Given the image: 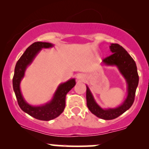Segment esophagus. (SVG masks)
<instances>
[{"instance_id":"esophagus-1","label":"esophagus","mask_w":149,"mask_h":149,"mask_svg":"<svg viewBox=\"0 0 149 149\" xmlns=\"http://www.w3.org/2000/svg\"><path fill=\"white\" fill-rule=\"evenodd\" d=\"M76 79L78 81H84L85 80V75L83 73H79V74L76 75Z\"/></svg>"}]
</instances>
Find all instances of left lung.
I'll use <instances>...</instances> for the list:
<instances>
[{
  "label": "left lung",
  "instance_id": "left-lung-1",
  "mask_svg": "<svg viewBox=\"0 0 149 149\" xmlns=\"http://www.w3.org/2000/svg\"><path fill=\"white\" fill-rule=\"evenodd\" d=\"M112 54L103 60L106 65H116L127 84V96L120 106L116 108L102 109L94 100L92 94L86 86V104L91 113L104 120H113L130 109L133 104L139 77L136 62L127 51L118 44H111Z\"/></svg>",
  "mask_w": 149,
  "mask_h": 149
}]
</instances>
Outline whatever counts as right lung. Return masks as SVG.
I'll list each match as a JSON object with an SVG mask.
<instances>
[{
  "instance_id": "1",
  "label": "right lung",
  "mask_w": 149,
  "mask_h": 149,
  "mask_svg": "<svg viewBox=\"0 0 149 149\" xmlns=\"http://www.w3.org/2000/svg\"><path fill=\"white\" fill-rule=\"evenodd\" d=\"M52 46L53 45L51 43L42 42H37L31 45L16 63L13 78V91L20 108L30 116L40 120L49 121L59 116L65 107L66 94L76 85L74 79L60 84L52 100L42 106H31L23 98L20 89V83L24 76L26 68L31 63L36 55L42 48H49Z\"/></svg>"
}]
</instances>
